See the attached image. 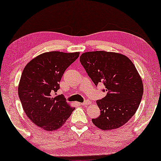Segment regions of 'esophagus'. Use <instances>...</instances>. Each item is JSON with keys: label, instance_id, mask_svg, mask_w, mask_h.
<instances>
[{"label": "esophagus", "instance_id": "obj_1", "mask_svg": "<svg viewBox=\"0 0 161 161\" xmlns=\"http://www.w3.org/2000/svg\"><path fill=\"white\" fill-rule=\"evenodd\" d=\"M79 104L81 105H87L91 104V101H84L83 103H79Z\"/></svg>", "mask_w": 161, "mask_h": 161}]
</instances>
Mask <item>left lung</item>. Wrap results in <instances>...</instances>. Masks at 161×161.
<instances>
[{"mask_svg":"<svg viewBox=\"0 0 161 161\" xmlns=\"http://www.w3.org/2000/svg\"><path fill=\"white\" fill-rule=\"evenodd\" d=\"M80 61L96 86L104 84L107 94L96 103L101 110L92 122L103 130L125 125L135 114L143 93L142 79L133 62L124 55L103 51L86 52Z\"/></svg>","mask_w":161,"mask_h":161,"instance_id":"obj_1","label":"left lung"}]
</instances>
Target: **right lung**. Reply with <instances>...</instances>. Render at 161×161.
<instances>
[{
	"instance_id": "1",
	"label": "right lung",
	"mask_w": 161,
	"mask_h": 161,
	"mask_svg": "<svg viewBox=\"0 0 161 161\" xmlns=\"http://www.w3.org/2000/svg\"><path fill=\"white\" fill-rule=\"evenodd\" d=\"M79 52L44 53L25 65L18 85L23 110L33 123L45 130L61 128L75 108L63 95L55 96L67 68L79 57Z\"/></svg>"
}]
</instances>
